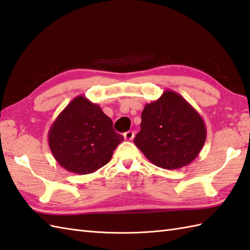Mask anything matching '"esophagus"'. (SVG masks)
<instances>
[{
	"label": "esophagus",
	"instance_id": "obj_1",
	"mask_svg": "<svg viewBox=\"0 0 250 250\" xmlns=\"http://www.w3.org/2000/svg\"><path fill=\"white\" fill-rule=\"evenodd\" d=\"M135 137V132L132 131V130H128V131H126V132H124V138H125V140H131L132 138Z\"/></svg>",
	"mask_w": 250,
	"mask_h": 250
}]
</instances>
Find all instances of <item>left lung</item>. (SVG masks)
Returning a JSON list of instances; mask_svg holds the SVG:
<instances>
[{"label":"left lung","mask_w":250,"mask_h":250,"mask_svg":"<svg viewBox=\"0 0 250 250\" xmlns=\"http://www.w3.org/2000/svg\"><path fill=\"white\" fill-rule=\"evenodd\" d=\"M135 144L149 162L174 170L189 165L204 146L207 128L198 111L184 97L166 90L146 104Z\"/></svg>","instance_id":"1"}]
</instances>
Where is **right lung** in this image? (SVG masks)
Masks as SVG:
<instances>
[{"label":"right lung","mask_w":250,"mask_h":250,"mask_svg":"<svg viewBox=\"0 0 250 250\" xmlns=\"http://www.w3.org/2000/svg\"><path fill=\"white\" fill-rule=\"evenodd\" d=\"M123 140L102 108L83 95L65 107L48 132L55 160L77 174L93 173L104 167Z\"/></svg>","instance_id":"1"}]
</instances>
